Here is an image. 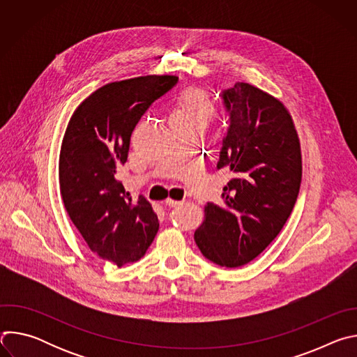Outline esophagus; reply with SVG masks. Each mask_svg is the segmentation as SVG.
<instances>
[{
  "mask_svg": "<svg viewBox=\"0 0 357 357\" xmlns=\"http://www.w3.org/2000/svg\"><path fill=\"white\" fill-rule=\"evenodd\" d=\"M165 202H167V205H168L169 208L179 206V205H182V203H183V202H181V200H175V199H171V197H168Z\"/></svg>",
  "mask_w": 357,
  "mask_h": 357,
  "instance_id": "obj_1",
  "label": "esophagus"
}]
</instances>
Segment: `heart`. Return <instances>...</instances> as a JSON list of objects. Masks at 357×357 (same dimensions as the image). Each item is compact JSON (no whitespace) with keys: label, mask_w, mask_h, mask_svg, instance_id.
<instances>
[{"label":"heart","mask_w":357,"mask_h":357,"mask_svg":"<svg viewBox=\"0 0 357 357\" xmlns=\"http://www.w3.org/2000/svg\"><path fill=\"white\" fill-rule=\"evenodd\" d=\"M216 113L212 98L200 89H188L176 100L171 120L208 123Z\"/></svg>","instance_id":"heart-1"}]
</instances>
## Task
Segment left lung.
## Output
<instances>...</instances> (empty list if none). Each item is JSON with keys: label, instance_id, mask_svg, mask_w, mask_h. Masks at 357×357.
Wrapping results in <instances>:
<instances>
[{"label": "left lung", "instance_id": "1", "mask_svg": "<svg viewBox=\"0 0 357 357\" xmlns=\"http://www.w3.org/2000/svg\"><path fill=\"white\" fill-rule=\"evenodd\" d=\"M230 114L218 168L234 175L223 203L205 205L195 241L222 267L252 261L288 220L302 178L299 137L288 109L270 93L243 82L220 93Z\"/></svg>", "mask_w": 357, "mask_h": 357}]
</instances>
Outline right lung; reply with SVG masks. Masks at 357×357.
Masks as SVG:
<instances>
[{
	"label": "right lung",
	"mask_w": 357,
	"mask_h": 357,
	"mask_svg": "<svg viewBox=\"0 0 357 357\" xmlns=\"http://www.w3.org/2000/svg\"><path fill=\"white\" fill-rule=\"evenodd\" d=\"M176 83L171 75L107 83L82 101L62 139L59 185L69 218L87 247L117 267L138 261L160 227L151 203L132 200L117 174L141 116Z\"/></svg>",
	"instance_id": "right-lung-1"
}]
</instances>
